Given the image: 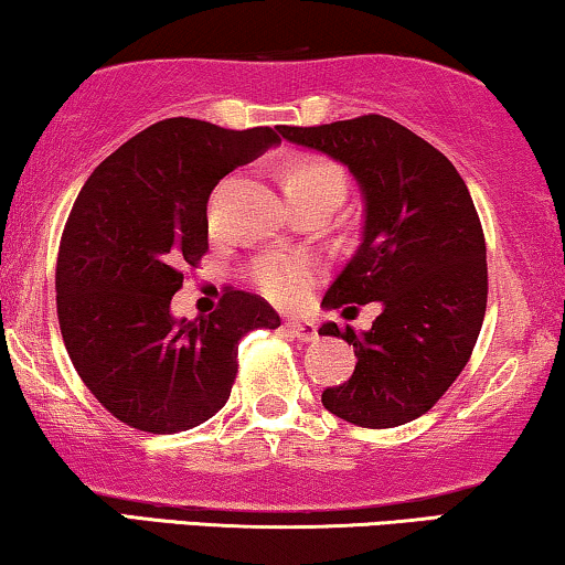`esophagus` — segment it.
Listing matches in <instances>:
<instances>
[{
	"mask_svg": "<svg viewBox=\"0 0 565 565\" xmlns=\"http://www.w3.org/2000/svg\"><path fill=\"white\" fill-rule=\"evenodd\" d=\"M285 331H288L290 337H298L300 342H316V339H319V329H316L313 321L288 319L285 321Z\"/></svg>",
	"mask_w": 565,
	"mask_h": 565,
	"instance_id": "obj_1",
	"label": "esophagus"
}]
</instances>
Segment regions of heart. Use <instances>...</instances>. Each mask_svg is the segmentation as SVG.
Wrapping results in <instances>:
<instances>
[{"label": "heart", "mask_w": 565, "mask_h": 565, "mask_svg": "<svg viewBox=\"0 0 565 565\" xmlns=\"http://www.w3.org/2000/svg\"><path fill=\"white\" fill-rule=\"evenodd\" d=\"M329 188L342 195L344 180L342 172L334 164L321 159H296L285 167L282 172V190H316ZM254 280L265 296L277 303H296L306 296L308 285H311V267L306 262L285 259V257H267L262 259L254 269Z\"/></svg>", "instance_id": "1"}]
</instances>
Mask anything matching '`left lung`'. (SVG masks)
Segmentation results:
<instances>
[{"instance_id": "obj_1", "label": "left lung", "mask_w": 565, "mask_h": 565, "mask_svg": "<svg viewBox=\"0 0 565 565\" xmlns=\"http://www.w3.org/2000/svg\"><path fill=\"white\" fill-rule=\"evenodd\" d=\"M277 130L350 169L362 195L360 246L321 306H383L367 331L319 329L358 354L350 381L321 404L370 429L412 422L450 388L481 334L489 273L466 182L445 153L383 115Z\"/></svg>"}]
</instances>
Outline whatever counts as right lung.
Here are the masks:
<instances>
[{
    "instance_id": "add662e5",
    "label": "right lung",
    "mask_w": 565,
    "mask_h": 565,
    "mask_svg": "<svg viewBox=\"0 0 565 565\" xmlns=\"http://www.w3.org/2000/svg\"><path fill=\"white\" fill-rule=\"evenodd\" d=\"M280 143L273 128L167 118L89 174L61 236L56 308L76 373L128 427L172 435L221 412L238 339L277 329L259 296L223 292L207 319H177L182 269L207 252V198L236 167Z\"/></svg>"
}]
</instances>
